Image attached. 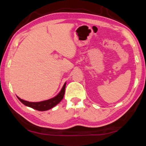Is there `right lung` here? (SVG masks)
Masks as SVG:
<instances>
[{"label": "right lung", "mask_w": 146, "mask_h": 146, "mask_svg": "<svg viewBox=\"0 0 146 146\" xmlns=\"http://www.w3.org/2000/svg\"><path fill=\"white\" fill-rule=\"evenodd\" d=\"M66 84H64L63 86V88H62L60 92L56 96L53 98H51L49 100H47L45 101H42V102H29L28 101L24 100L19 97H17L18 99L21 101V102L26 106H28V107H30L35 110H38V111H46L48 110L49 109L53 108L54 106H55L56 104L60 102V101L62 100L64 97V93H65V88H66Z\"/></svg>", "instance_id": "add662e5"}]
</instances>
